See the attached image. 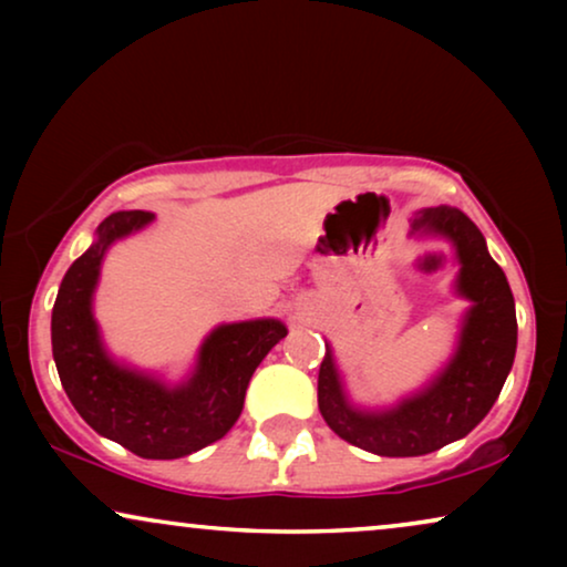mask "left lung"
<instances>
[{"label": "left lung", "mask_w": 567, "mask_h": 567, "mask_svg": "<svg viewBox=\"0 0 567 567\" xmlns=\"http://www.w3.org/2000/svg\"><path fill=\"white\" fill-rule=\"evenodd\" d=\"M410 235L452 243L460 274L454 291L470 301L452 359L423 390L390 408H361L348 398L336 353L324 343L317 405L348 444L379 456H421L467 436L506 384L516 355V305L485 237L460 208H423Z\"/></svg>", "instance_id": "8db88e82"}]
</instances>
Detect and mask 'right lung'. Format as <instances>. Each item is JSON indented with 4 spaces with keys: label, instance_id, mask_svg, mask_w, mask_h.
Instances as JSON below:
<instances>
[{
    "label": "right lung",
    "instance_id": "add662e5",
    "mask_svg": "<svg viewBox=\"0 0 567 567\" xmlns=\"http://www.w3.org/2000/svg\"><path fill=\"white\" fill-rule=\"evenodd\" d=\"M150 212H115L95 243L66 270L51 315V346L61 386L100 436L144 460H181L237 423L252 371L286 338L274 317L224 322L204 338L196 367L177 384L115 361L100 336L92 297L113 243L144 229Z\"/></svg>",
    "mask_w": 567,
    "mask_h": 567
}]
</instances>
